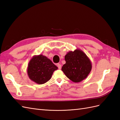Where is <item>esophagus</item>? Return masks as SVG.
<instances>
[{"mask_svg": "<svg viewBox=\"0 0 120 120\" xmlns=\"http://www.w3.org/2000/svg\"><path fill=\"white\" fill-rule=\"evenodd\" d=\"M57 67H58V68H59V69H61V64H57Z\"/></svg>", "mask_w": 120, "mask_h": 120, "instance_id": "esophagus-1", "label": "esophagus"}]
</instances>
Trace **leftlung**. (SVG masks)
I'll use <instances>...</instances> for the list:
<instances>
[{"label": "left lung", "mask_w": 120, "mask_h": 120, "mask_svg": "<svg viewBox=\"0 0 120 120\" xmlns=\"http://www.w3.org/2000/svg\"><path fill=\"white\" fill-rule=\"evenodd\" d=\"M66 63L61 68L67 78L74 82H82L88 77L92 68V63L86 53L79 49L70 51L64 56Z\"/></svg>", "instance_id": "left-lung-1"}]
</instances>
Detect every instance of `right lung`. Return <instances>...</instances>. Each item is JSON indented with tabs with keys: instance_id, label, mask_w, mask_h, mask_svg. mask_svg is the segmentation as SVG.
<instances>
[{
	"instance_id": "right-lung-1",
	"label": "right lung",
	"mask_w": 120,
	"mask_h": 120,
	"mask_svg": "<svg viewBox=\"0 0 120 120\" xmlns=\"http://www.w3.org/2000/svg\"><path fill=\"white\" fill-rule=\"evenodd\" d=\"M58 68L42 54L34 56L28 64L27 72L29 78L39 85L48 82Z\"/></svg>"
}]
</instances>
